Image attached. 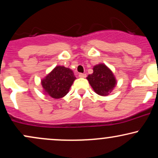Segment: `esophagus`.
<instances>
[{
	"mask_svg": "<svg viewBox=\"0 0 158 158\" xmlns=\"http://www.w3.org/2000/svg\"><path fill=\"white\" fill-rule=\"evenodd\" d=\"M79 77L80 78H85V77H86V74H85V73H79Z\"/></svg>",
	"mask_w": 158,
	"mask_h": 158,
	"instance_id": "34e87169",
	"label": "esophagus"
}]
</instances>
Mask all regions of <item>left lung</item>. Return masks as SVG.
<instances>
[{
    "instance_id": "left-lung-1",
    "label": "left lung",
    "mask_w": 158,
    "mask_h": 158,
    "mask_svg": "<svg viewBox=\"0 0 158 158\" xmlns=\"http://www.w3.org/2000/svg\"><path fill=\"white\" fill-rule=\"evenodd\" d=\"M93 73L87 77L94 91L100 96H107L117 85L115 77L106 64H99L93 68Z\"/></svg>"
}]
</instances>
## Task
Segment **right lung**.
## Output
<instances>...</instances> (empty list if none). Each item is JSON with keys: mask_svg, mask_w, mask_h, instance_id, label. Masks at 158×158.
I'll return each instance as SVG.
<instances>
[{"mask_svg": "<svg viewBox=\"0 0 158 158\" xmlns=\"http://www.w3.org/2000/svg\"><path fill=\"white\" fill-rule=\"evenodd\" d=\"M77 78L73 70L64 66H56L41 80L44 93L54 99L64 97Z\"/></svg>", "mask_w": 158, "mask_h": 158, "instance_id": "right-lung-1", "label": "right lung"}]
</instances>
